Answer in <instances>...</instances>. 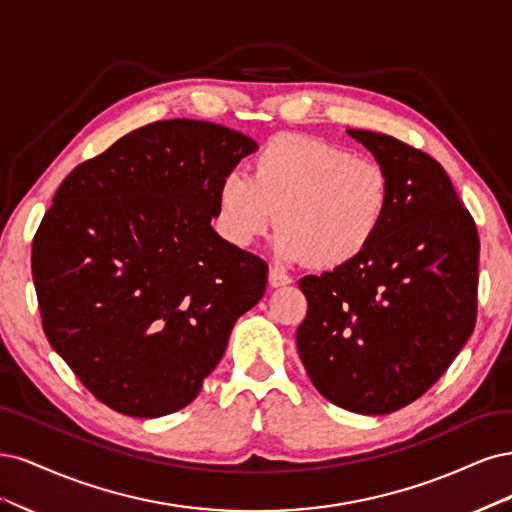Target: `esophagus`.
Instances as JSON below:
<instances>
[{"mask_svg": "<svg viewBox=\"0 0 512 512\" xmlns=\"http://www.w3.org/2000/svg\"><path fill=\"white\" fill-rule=\"evenodd\" d=\"M268 280H270L272 287H283V285H289V283H291V276H287L285 272H280L278 268H270Z\"/></svg>", "mask_w": 512, "mask_h": 512, "instance_id": "obj_1", "label": "esophagus"}]
</instances>
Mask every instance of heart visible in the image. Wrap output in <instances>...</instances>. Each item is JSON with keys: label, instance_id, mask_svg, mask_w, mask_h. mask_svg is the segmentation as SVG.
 Masks as SVG:
<instances>
[{"label": "heart", "instance_id": "1", "mask_svg": "<svg viewBox=\"0 0 512 512\" xmlns=\"http://www.w3.org/2000/svg\"><path fill=\"white\" fill-rule=\"evenodd\" d=\"M389 204L391 183L381 163L295 134L268 140L251 174L229 172L219 187V219L229 240L246 246L278 225V257L308 259L315 268H338L364 253Z\"/></svg>", "mask_w": 512, "mask_h": 512}]
</instances>
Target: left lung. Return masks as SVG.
Masks as SVG:
<instances>
[{"instance_id":"8db88e82","label":"left lung","mask_w":512,"mask_h":512,"mask_svg":"<svg viewBox=\"0 0 512 512\" xmlns=\"http://www.w3.org/2000/svg\"><path fill=\"white\" fill-rule=\"evenodd\" d=\"M349 134L389 174V212L359 257L300 280L308 312L295 338L323 398L387 415L421 398L470 338L481 240L434 157L376 131Z\"/></svg>"}]
</instances>
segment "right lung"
Here are the masks:
<instances>
[{
	"mask_svg": "<svg viewBox=\"0 0 512 512\" xmlns=\"http://www.w3.org/2000/svg\"><path fill=\"white\" fill-rule=\"evenodd\" d=\"M257 142L229 127L144 125L76 166L31 244L42 329L97 400L153 419L185 408L268 263L210 221L221 180Z\"/></svg>",
	"mask_w": 512,
	"mask_h": 512,
	"instance_id": "obj_1",
	"label": "right lung"
}]
</instances>
